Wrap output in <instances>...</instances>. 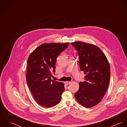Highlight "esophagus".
I'll return each instance as SVG.
<instances>
[{
	"instance_id": "34e87169",
	"label": "esophagus",
	"mask_w": 127,
	"mask_h": 127,
	"mask_svg": "<svg viewBox=\"0 0 127 127\" xmlns=\"http://www.w3.org/2000/svg\"><path fill=\"white\" fill-rule=\"evenodd\" d=\"M71 83V82H68V81H66V82H65L64 83V84H65V85H69V84H70Z\"/></svg>"
}]
</instances>
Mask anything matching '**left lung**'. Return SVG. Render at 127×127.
Masks as SVG:
<instances>
[{
  "label": "left lung",
  "instance_id": "1",
  "mask_svg": "<svg viewBox=\"0 0 127 127\" xmlns=\"http://www.w3.org/2000/svg\"><path fill=\"white\" fill-rule=\"evenodd\" d=\"M71 44L78 52L80 69L86 74L74 96L83 107L92 108L101 101L109 87V61L100 48L94 44L79 41Z\"/></svg>",
  "mask_w": 127,
  "mask_h": 127
}]
</instances>
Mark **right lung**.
Here are the masks:
<instances>
[{
    "mask_svg": "<svg viewBox=\"0 0 127 127\" xmlns=\"http://www.w3.org/2000/svg\"><path fill=\"white\" fill-rule=\"evenodd\" d=\"M68 45L69 42L43 43L28 58L27 84L36 102L44 107H54L61 100L64 83L51 78L55 72L57 57Z\"/></svg>",
    "mask_w": 127,
    "mask_h": 127,
    "instance_id": "obj_1",
    "label": "right lung"
}]
</instances>
